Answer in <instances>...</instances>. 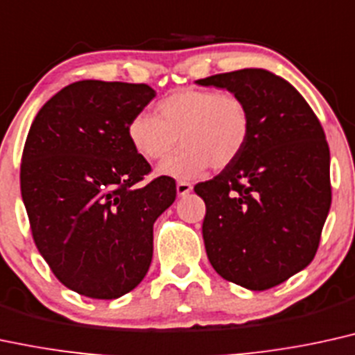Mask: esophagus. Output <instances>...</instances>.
Instances as JSON below:
<instances>
[{
    "instance_id": "1",
    "label": "esophagus",
    "mask_w": 355,
    "mask_h": 355,
    "mask_svg": "<svg viewBox=\"0 0 355 355\" xmlns=\"http://www.w3.org/2000/svg\"><path fill=\"white\" fill-rule=\"evenodd\" d=\"M191 189H193V187H191V183H189V182H178L177 183L178 196H187L191 191Z\"/></svg>"
}]
</instances>
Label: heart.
Masks as SVG:
<instances>
[{
	"label": "heart",
	"mask_w": 355,
	"mask_h": 355,
	"mask_svg": "<svg viewBox=\"0 0 355 355\" xmlns=\"http://www.w3.org/2000/svg\"><path fill=\"white\" fill-rule=\"evenodd\" d=\"M251 110L234 92L185 87L155 105V115L137 112L127 123V139L148 162L168 160L180 144L182 152L160 168L175 178H191L208 166L223 170L234 164L251 135Z\"/></svg>",
	"instance_id": "1"
}]
</instances>
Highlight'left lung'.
<instances>
[{"label": "left lung", "mask_w": 355, "mask_h": 355, "mask_svg": "<svg viewBox=\"0 0 355 355\" xmlns=\"http://www.w3.org/2000/svg\"><path fill=\"white\" fill-rule=\"evenodd\" d=\"M238 94L251 135L234 164L195 185L207 205L203 241L221 277L251 291L275 288L314 259L331 208L329 145L313 109L264 69L198 79Z\"/></svg>", "instance_id": "8db88e82"}]
</instances>
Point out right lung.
Returning a JSON list of instances; mask_svg holds the SVG:
<instances>
[{"mask_svg":"<svg viewBox=\"0 0 355 355\" xmlns=\"http://www.w3.org/2000/svg\"><path fill=\"white\" fill-rule=\"evenodd\" d=\"M155 97L147 84L79 80L34 117L21 159V196L33 240L66 288L115 300L147 275L153 223L175 202L170 177L127 139V123Z\"/></svg>","mask_w":355,"mask_h":355,"instance_id":"1","label":"right lung"}]
</instances>
